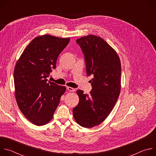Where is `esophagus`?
I'll use <instances>...</instances> for the list:
<instances>
[{
    "instance_id": "obj_1",
    "label": "esophagus",
    "mask_w": 156,
    "mask_h": 156,
    "mask_svg": "<svg viewBox=\"0 0 156 156\" xmlns=\"http://www.w3.org/2000/svg\"><path fill=\"white\" fill-rule=\"evenodd\" d=\"M66 89L70 91H72V92H74L75 91V88H73L72 87H70V86H68L67 87H66Z\"/></svg>"
}]
</instances>
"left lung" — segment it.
I'll use <instances>...</instances> for the list:
<instances>
[{"mask_svg": "<svg viewBox=\"0 0 156 156\" xmlns=\"http://www.w3.org/2000/svg\"><path fill=\"white\" fill-rule=\"evenodd\" d=\"M76 42L84 53L86 73L94 78L90 95L77 90L80 99L73 114L78 124L89 128L103 122L117 102L121 90V63L115 49L99 36L90 34Z\"/></svg>", "mask_w": 156, "mask_h": 156, "instance_id": "left-lung-1", "label": "left lung"}]
</instances>
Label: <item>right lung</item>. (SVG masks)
<instances>
[{"mask_svg":"<svg viewBox=\"0 0 156 156\" xmlns=\"http://www.w3.org/2000/svg\"><path fill=\"white\" fill-rule=\"evenodd\" d=\"M70 37L44 34L34 38L17 60L14 69L15 96L18 106L30 122L49 123L66 91L64 86L48 81L57 59Z\"/></svg>","mask_w":156,"mask_h":156,"instance_id":"obj_1","label":"right lung"}]
</instances>
